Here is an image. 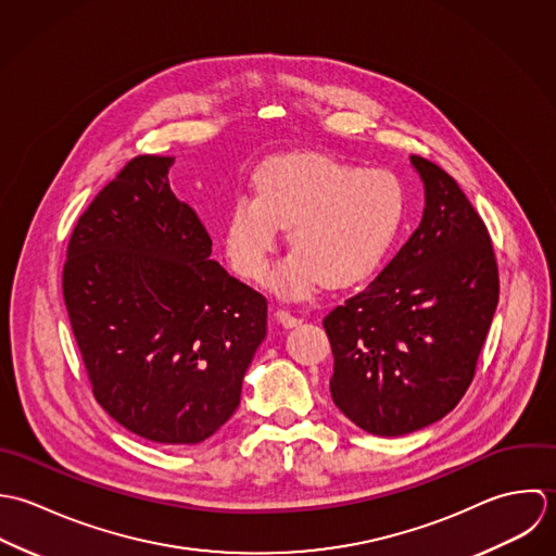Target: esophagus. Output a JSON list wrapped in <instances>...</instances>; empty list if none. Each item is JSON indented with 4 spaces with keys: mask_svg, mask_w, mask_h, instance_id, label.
Returning <instances> with one entry per match:
<instances>
[{
    "mask_svg": "<svg viewBox=\"0 0 556 556\" xmlns=\"http://www.w3.org/2000/svg\"><path fill=\"white\" fill-rule=\"evenodd\" d=\"M275 316H277V320H279L286 329H292V327L301 325V318H296V316H294V314H290L288 309H277V312H275Z\"/></svg>",
    "mask_w": 556,
    "mask_h": 556,
    "instance_id": "1",
    "label": "esophagus"
}]
</instances>
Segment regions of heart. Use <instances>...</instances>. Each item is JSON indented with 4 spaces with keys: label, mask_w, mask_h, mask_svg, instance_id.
I'll use <instances>...</instances> for the list:
<instances>
[{
    "label": "heart",
    "mask_w": 556,
    "mask_h": 556,
    "mask_svg": "<svg viewBox=\"0 0 556 556\" xmlns=\"http://www.w3.org/2000/svg\"><path fill=\"white\" fill-rule=\"evenodd\" d=\"M406 211L400 180L384 169H358L325 154H288L268 161L255 178V198H238L225 223V251L247 279H264L290 227L296 249L273 286L307 296L327 279L350 286L367 277L393 244Z\"/></svg>",
    "instance_id": "1"
}]
</instances>
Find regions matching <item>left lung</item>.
Returning <instances> with one entry per match:
<instances>
[{
  "instance_id": "left-lung-1",
  "label": "left lung",
  "mask_w": 556,
  "mask_h": 556,
  "mask_svg": "<svg viewBox=\"0 0 556 556\" xmlns=\"http://www.w3.org/2000/svg\"><path fill=\"white\" fill-rule=\"evenodd\" d=\"M424 219L382 273L325 318L334 406L376 437L417 432L472 382L498 303L488 229L437 163L410 156Z\"/></svg>"
}]
</instances>
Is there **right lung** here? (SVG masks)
Returning a JSON list of instances; mask_svg holds the SVG:
<instances>
[{
	"mask_svg": "<svg viewBox=\"0 0 556 556\" xmlns=\"http://www.w3.org/2000/svg\"><path fill=\"white\" fill-rule=\"evenodd\" d=\"M174 156H135L73 229L62 290L97 402L159 444L213 437L266 337V299L211 260L169 189Z\"/></svg>",
	"mask_w": 556,
	"mask_h": 556,
	"instance_id": "obj_1",
	"label": "right lung"
}]
</instances>
